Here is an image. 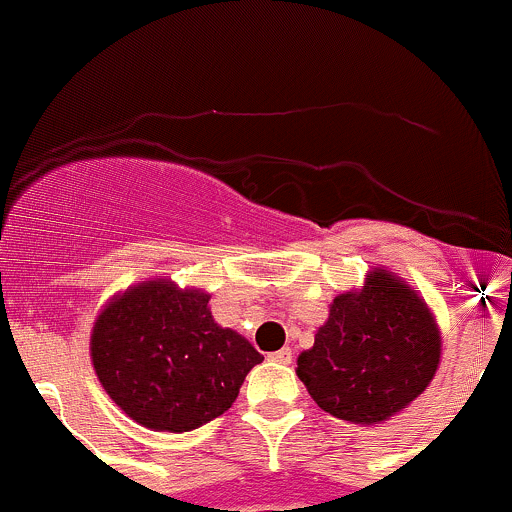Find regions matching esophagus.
Segmentation results:
<instances>
[{
	"instance_id": "obj_1",
	"label": "esophagus",
	"mask_w": 512,
	"mask_h": 512,
	"mask_svg": "<svg viewBox=\"0 0 512 512\" xmlns=\"http://www.w3.org/2000/svg\"><path fill=\"white\" fill-rule=\"evenodd\" d=\"M270 361H278V364H290V361H293V351H290V348H280V351L270 353Z\"/></svg>"
}]
</instances>
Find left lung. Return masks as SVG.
I'll return each mask as SVG.
<instances>
[{
    "instance_id": "8db88e82",
    "label": "left lung",
    "mask_w": 512,
    "mask_h": 512,
    "mask_svg": "<svg viewBox=\"0 0 512 512\" xmlns=\"http://www.w3.org/2000/svg\"><path fill=\"white\" fill-rule=\"evenodd\" d=\"M439 351L424 300L391 272L374 270L361 293L333 300L313 348L298 356V376L323 412L376 424L427 389Z\"/></svg>"
}]
</instances>
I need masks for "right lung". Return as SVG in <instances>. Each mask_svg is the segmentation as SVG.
<instances>
[{
  "label": "right lung",
  "mask_w": 512,
  "mask_h": 512,
  "mask_svg": "<svg viewBox=\"0 0 512 512\" xmlns=\"http://www.w3.org/2000/svg\"><path fill=\"white\" fill-rule=\"evenodd\" d=\"M209 295L148 280L105 305L90 336L95 374L138 424L189 432L232 407L262 356L214 323Z\"/></svg>",
  "instance_id": "add662e5"
}]
</instances>
